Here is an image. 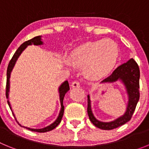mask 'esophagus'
Returning a JSON list of instances; mask_svg holds the SVG:
<instances>
[{
	"label": "esophagus",
	"instance_id": "34e87169",
	"mask_svg": "<svg viewBox=\"0 0 149 149\" xmlns=\"http://www.w3.org/2000/svg\"><path fill=\"white\" fill-rule=\"evenodd\" d=\"M80 83L78 81H74L72 84V88H79L80 87Z\"/></svg>",
	"mask_w": 149,
	"mask_h": 149
}]
</instances>
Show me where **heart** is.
<instances>
[{
    "label": "heart",
    "instance_id": "1",
    "mask_svg": "<svg viewBox=\"0 0 149 149\" xmlns=\"http://www.w3.org/2000/svg\"><path fill=\"white\" fill-rule=\"evenodd\" d=\"M119 48L116 42L110 39H102L87 42L74 48L70 54L71 60L83 65V72L86 77L98 80L111 73L118 62ZM67 66L68 60H64Z\"/></svg>",
    "mask_w": 149,
    "mask_h": 149
}]
</instances>
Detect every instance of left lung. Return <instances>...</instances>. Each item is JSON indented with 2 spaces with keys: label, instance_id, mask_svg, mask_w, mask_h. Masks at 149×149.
Listing matches in <instances>:
<instances>
[{
  "label": "left lung",
  "instance_id": "8db88e82",
  "mask_svg": "<svg viewBox=\"0 0 149 149\" xmlns=\"http://www.w3.org/2000/svg\"><path fill=\"white\" fill-rule=\"evenodd\" d=\"M139 77L140 73L139 66L136 61L131 58L125 63L119 65L110 77L101 81V84L121 83L125 88L127 97L125 112L123 115L110 122H102L95 116L92 110L90 95H88V116L95 126L102 130H112L123 125L131 120L139 99Z\"/></svg>",
  "mask_w": 149,
  "mask_h": 149
}]
</instances>
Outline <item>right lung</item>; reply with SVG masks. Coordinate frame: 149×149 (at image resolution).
<instances>
[{
	"mask_svg": "<svg viewBox=\"0 0 149 149\" xmlns=\"http://www.w3.org/2000/svg\"><path fill=\"white\" fill-rule=\"evenodd\" d=\"M44 44L43 42L42 39V36H36V37L33 38V39H30V40L27 41L25 42H24L22 45L19 47V48L17 49V51H15V53L13 55V58L11 59V60L9 63V65H8L7 68V72H6V98H7V103L9 104V107H10V110H11L12 113H13V116L15 117V120L17 121L19 125H21L22 127H24V128H27L30 131H35V132H39V133H44V132H48V131H52L53 129H54L56 126L58 125L60 123L62 120V118H63V113H64V105H63V99H64V97H65V93L69 90V84H68V81H65L63 84H60V86H59L58 88V92H59V98H60V113H59V115L57 116V118L56 119V120L51 123L49 125L46 126V127H42V128H30V127H25V126H22L19 122L17 120L16 117H15V113H13V110L12 109L11 104L10 102V100H9V93H10V75H11V72L13 71V68L15 66V63H16L17 60L18 59V57L20 56V55L22 54V53L23 52L25 48H27V46L29 45H42Z\"/></svg>",
	"mask_w": 149,
	"mask_h": 149,
	"instance_id": "right-lung-1",
	"label": "right lung"
}]
</instances>
